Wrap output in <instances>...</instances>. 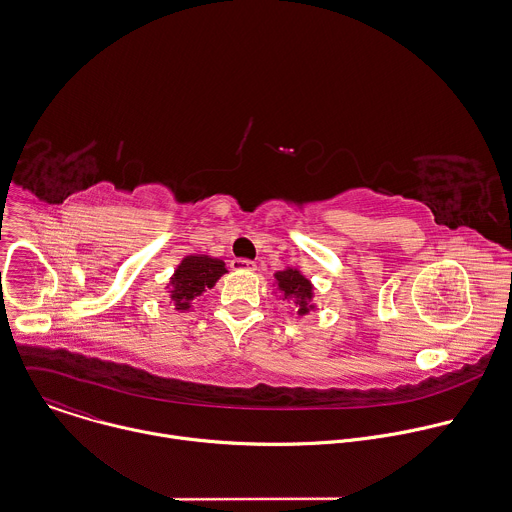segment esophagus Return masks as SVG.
<instances>
[{"label":"esophagus","instance_id":"1","mask_svg":"<svg viewBox=\"0 0 512 512\" xmlns=\"http://www.w3.org/2000/svg\"><path fill=\"white\" fill-rule=\"evenodd\" d=\"M231 269H235V271H253L255 269V263L253 261H249V259H233L231 261Z\"/></svg>","mask_w":512,"mask_h":512}]
</instances>
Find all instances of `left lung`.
Masks as SVG:
<instances>
[{
  "label": "left lung",
  "instance_id": "1",
  "mask_svg": "<svg viewBox=\"0 0 512 512\" xmlns=\"http://www.w3.org/2000/svg\"><path fill=\"white\" fill-rule=\"evenodd\" d=\"M275 279L279 283V289L285 293V299L293 301L299 315H305L309 313V309H313V285L297 269L279 271L275 273Z\"/></svg>",
  "mask_w": 512,
  "mask_h": 512
}]
</instances>
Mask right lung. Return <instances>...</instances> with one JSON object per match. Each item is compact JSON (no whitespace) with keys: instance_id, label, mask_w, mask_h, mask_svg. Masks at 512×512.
I'll list each match as a JSON object with an SVG mask.
<instances>
[{"instance_id":"obj_1","label":"right lung","mask_w":512,"mask_h":512,"mask_svg":"<svg viewBox=\"0 0 512 512\" xmlns=\"http://www.w3.org/2000/svg\"><path fill=\"white\" fill-rule=\"evenodd\" d=\"M223 273H227V269L221 259H213L209 255L185 257L169 281L171 301L175 303V309H189L191 301L213 289Z\"/></svg>"}]
</instances>
